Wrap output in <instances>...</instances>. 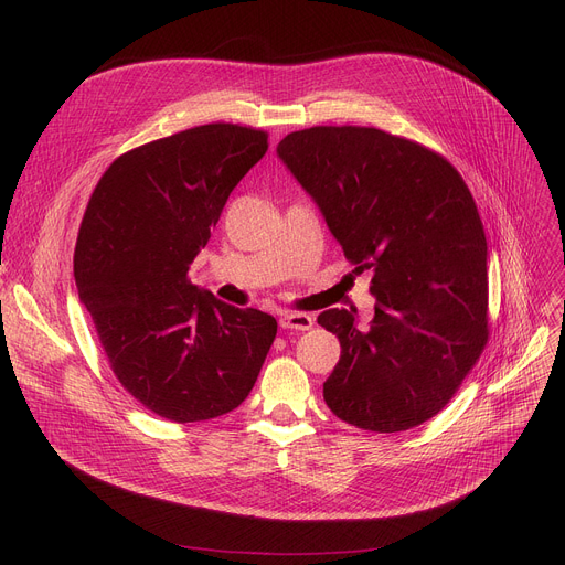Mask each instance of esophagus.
I'll use <instances>...</instances> for the list:
<instances>
[{"instance_id":"esophagus-1","label":"esophagus","mask_w":565,"mask_h":565,"mask_svg":"<svg viewBox=\"0 0 565 565\" xmlns=\"http://www.w3.org/2000/svg\"><path fill=\"white\" fill-rule=\"evenodd\" d=\"M279 324L284 330H292V332H307L313 328V318L307 313H295V311H284L279 316Z\"/></svg>"}]
</instances>
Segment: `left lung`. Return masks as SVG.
<instances>
[{"mask_svg":"<svg viewBox=\"0 0 565 565\" xmlns=\"http://www.w3.org/2000/svg\"><path fill=\"white\" fill-rule=\"evenodd\" d=\"M277 156L354 265L375 316L330 309L318 324L341 358L322 384L337 417L373 433L419 426L451 401L488 341V243L462 175L377 128L316 126Z\"/></svg>","mask_w":565,"mask_h":565,"instance_id":"8db88e82","label":"left lung"}]
</instances>
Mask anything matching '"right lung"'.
Wrapping results in <instances>:
<instances>
[{"instance_id":"right-lung-1","label":"right lung","mask_w":565,"mask_h":565,"mask_svg":"<svg viewBox=\"0 0 565 565\" xmlns=\"http://www.w3.org/2000/svg\"><path fill=\"white\" fill-rule=\"evenodd\" d=\"M263 130L199 126L109 164L79 226L75 284L118 382L178 424L241 405L277 320L188 279L233 188L265 156Z\"/></svg>"}]
</instances>
